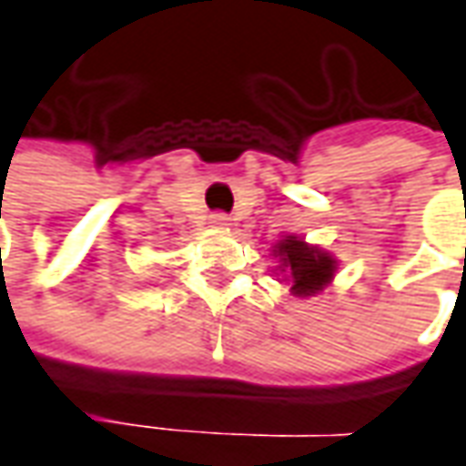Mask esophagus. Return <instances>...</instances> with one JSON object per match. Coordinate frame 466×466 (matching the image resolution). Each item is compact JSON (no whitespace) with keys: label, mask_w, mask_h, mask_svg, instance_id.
I'll return each mask as SVG.
<instances>
[{"label":"esophagus","mask_w":466,"mask_h":466,"mask_svg":"<svg viewBox=\"0 0 466 466\" xmlns=\"http://www.w3.org/2000/svg\"><path fill=\"white\" fill-rule=\"evenodd\" d=\"M211 224H214V227H227V224H229V217H227V214H211Z\"/></svg>","instance_id":"34e87169"}]
</instances>
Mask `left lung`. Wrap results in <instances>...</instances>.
Instances as JSON below:
<instances>
[{
  "label": "left lung",
  "mask_w": 466,
  "mask_h": 466,
  "mask_svg": "<svg viewBox=\"0 0 466 466\" xmlns=\"http://www.w3.org/2000/svg\"><path fill=\"white\" fill-rule=\"evenodd\" d=\"M273 252L283 262V268H286L283 273H288L290 290L296 296H313V293L324 290V286H329L334 278V268H337L334 258L319 247L306 245L299 237L280 239Z\"/></svg>",
  "instance_id": "8db88e82"
}]
</instances>
